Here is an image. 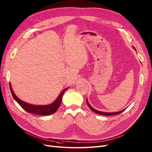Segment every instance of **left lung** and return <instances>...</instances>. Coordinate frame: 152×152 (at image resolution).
I'll return each mask as SVG.
<instances>
[{
    "label": "left lung",
    "mask_w": 152,
    "mask_h": 152,
    "mask_svg": "<svg viewBox=\"0 0 152 152\" xmlns=\"http://www.w3.org/2000/svg\"><path fill=\"white\" fill-rule=\"evenodd\" d=\"M86 102H87V104L89 106V107L91 109V110H92L93 112H94V113L98 114H100V115H116V114H121L122 113L123 111L125 110V109L121 110V111H119V112H115V113H103V112H101V111H99V110H96L95 109H94L92 107H91V105L89 104L88 99L86 100Z\"/></svg>",
    "instance_id": "obj_1"
}]
</instances>
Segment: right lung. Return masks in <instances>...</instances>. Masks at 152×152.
<instances>
[{
  "label": "right lung",
  "mask_w": 152,
  "mask_h": 152,
  "mask_svg": "<svg viewBox=\"0 0 152 152\" xmlns=\"http://www.w3.org/2000/svg\"><path fill=\"white\" fill-rule=\"evenodd\" d=\"M9 86H10V89L13 97H14V99L25 110L28 112L29 113L37 114V115H50L55 113V112L58 110L59 107H60L62 101V97L64 93V92L68 89V88L63 89L61 92L60 95L58 96L56 99L55 101V102H53L52 104L49 105H32V104L25 102L24 101H22V100L20 99L18 97H17V96L15 94L14 91H13L10 83Z\"/></svg>",
  "instance_id": "add662e5"
}]
</instances>
